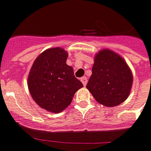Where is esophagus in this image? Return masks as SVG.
I'll use <instances>...</instances> for the list:
<instances>
[{
    "label": "esophagus",
    "mask_w": 151,
    "mask_h": 151,
    "mask_svg": "<svg viewBox=\"0 0 151 151\" xmlns=\"http://www.w3.org/2000/svg\"><path fill=\"white\" fill-rule=\"evenodd\" d=\"M81 82H82V84H83V86H86V83H87V78L86 77H81Z\"/></svg>",
    "instance_id": "34e87169"
}]
</instances>
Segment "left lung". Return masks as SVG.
Instances as JSON below:
<instances>
[{
    "label": "left lung",
    "mask_w": 151,
    "mask_h": 151,
    "mask_svg": "<svg viewBox=\"0 0 151 151\" xmlns=\"http://www.w3.org/2000/svg\"><path fill=\"white\" fill-rule=\"evenodd\" d=\"M91 71L86 88L100 104L115 107L129 96L133 75L120 55L109 50L99 51Z\"/></svg>",
    "instance_id": "8db88e82"
}]
</instances>
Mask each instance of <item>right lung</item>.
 Returning a JSON list of instances; mask_svg holds the SVG:
<instances>
[{
	"label": "right lung",
	"mask_w": 151,
	"mask_h": 151,
	"mask_svg": "<svg viewBox=\"0 0 151 151\" xmlns=\"http://www.w3.org/2000/svg\"><path fill=\"white\" fill-rule=\"evenodd\" d=\"M67 57L68 53L59 47L45 50L34 60L28 74L27 86L32 99L51 113L65 110L83 86L66 64Z\"/></svg>",
	"instance_id": "add662e5"
}]
</instances>
